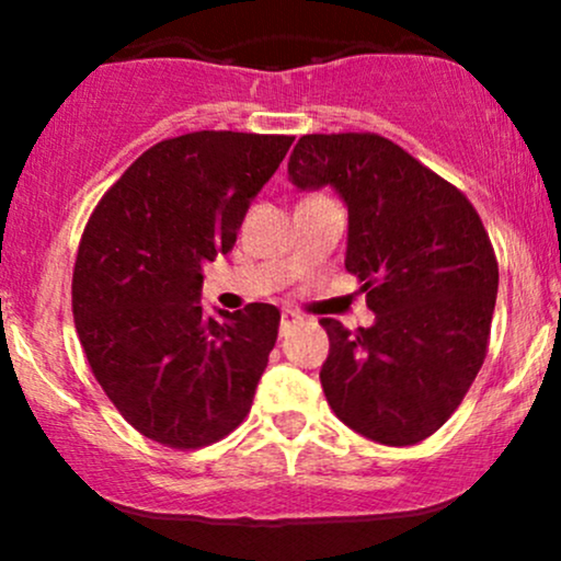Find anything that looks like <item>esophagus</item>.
Returning a JSON list of instances; mask_svg holds the SVG:
<instances>
[{"instance_id":"obj_1","label":"esophagus","mask_w":561,"mask_h":561,"mask_svg":"<svg viewBox=\"0 0 561 561\" xmlns=\"http://www.w3.org/2000/svg\"><path fill=\"white\" fill-rule=\"evenodd\" d=\"M298 321H300V317L295 311H282V332H287L289 327L298 324Z\"/></svg>"}]
</instances>
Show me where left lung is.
Here are the masks:
<instances>
[{"label": "left lung", "mask_w": 561, "mask_h": 561, "mask_svg": "<svg viewBox=\"0 0 561 561\" xmlns=\"http://www.w3.org/2000/svg\"><path fill=\"white\" fill-rule=\"evenodd\" d=\"M298 190L332 186L347 208L345 268L375 324L321 319L319 379L340 422L414 446L465 401L488 353L499 263L472 203L379 134H306L287 163Z\"/></svg>", "instance_id": "left-lung-1"}]
</instances>
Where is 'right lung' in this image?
Here are the masks:
<instances>
[{
  "label": "right lung",
  "mask_w": 561,
  "mask_h": 561,
  "mask_svg": "<svg viewBox=\"0 0 561 561\" xmlns=\"http://www.w3.org/2000/svg\"><path fill=\"white\" fill-rule=\"evenodd\" d=\"M295 137L195 131L128 165L83 229L76 332L121 416L169 448H203L248 416L279 311L205 317L203 266L227 255Z\"/></svg>",
  "instance_id": "right-lung-1"
}]
</instances>
